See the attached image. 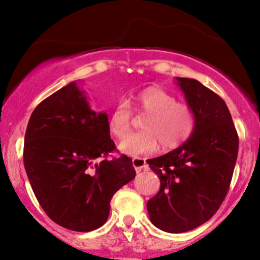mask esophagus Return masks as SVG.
I'll list each match as a JSON object with an SVG mask.
<instances>
[{
	"label": "esophagus",
	"instance_id": "34e87169",
	"mask_svg": "<svg viewBox=\"0 0 260 260\" xmlns=\"http://www.w3.org/2000/svg\"><path fill=\"white\" fill-rule=\"evenodd\" d=\"M133 166L135 167V169H136L137 173L142 172V170H145L148 169V165L147 162H145L144 158H140V157H136V158H133Z\"/></svg>",
	"mask_w": 260,
	"mask_h": 260
}]
</instances>
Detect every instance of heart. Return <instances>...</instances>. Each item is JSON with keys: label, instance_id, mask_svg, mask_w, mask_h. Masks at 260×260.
<instances>
[{"label": "heart", "instance_id": "1", "mask_svg": "<svg viewBox=\"0 0 260 260\" xmlns=\"http://www.w3.org/2000/svg\"><path fill=\"white\" fill-rule=\"evenodd\" d=\"M136 110L147 112L142 122V131L126 135L118 143L119 150L134 156L152 154L161 143L163 149L179 147L191 136L197 125L194 110L159 87H147L133 98ZM131 108L120 101L109 115V129L116 137H123L130 127Z\"/></svg>", "mask_w": 260, "mask_h": 260}]
</instances>
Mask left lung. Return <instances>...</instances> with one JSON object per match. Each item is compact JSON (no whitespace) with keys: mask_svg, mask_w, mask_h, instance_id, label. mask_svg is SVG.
I'll return each instance as SVG.
<instances>
[{"mask_svg":"<svg viewBox=\"0 0 260 260\" xmlns=\"http://www.w3.org/2000/svg\"><path fill=\"white\" fill-rule=\"evenodd\" d=\"M197 125L175 150L148 159L158 175V193L147 202L150 221L168 233H183L208 221L229 191L239 138L226 103L189 78H175Z\"/></svg>","mask_w":260,"mask_h":260,"instance_id":"8db88e82","label":"left lung"}]
</instances>
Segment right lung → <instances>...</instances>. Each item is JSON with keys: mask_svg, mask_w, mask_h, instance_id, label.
Wrapping results in <instances>:
<instances>
[{"mask_svg": "<svg viewBox=\"0 0 260 260\" xmlns=\"http://www.w3.org/2000/svg\"><path fill=\"white\" fill-rule=\"evenodd\" d=\"M108 115L91 109L77 81L60 88L31 113L23 163L39 204L58 225L90 232L109 218L113 194L136 176L115 150Z\"/></svg>", "mask_w": 260, "mask_h": 260, "instance_id": "right-lung-1", "label": "right lung"}]
</instances>
